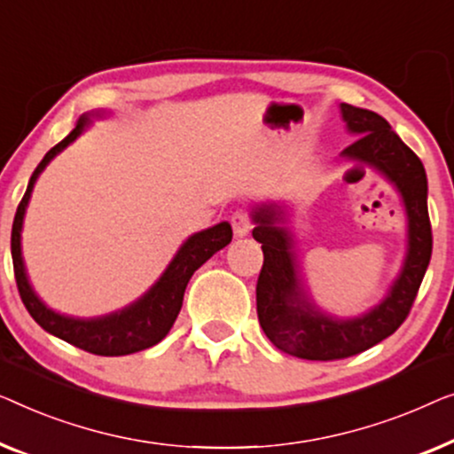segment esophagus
Segmentation results:
<instances>
[{
  "mask_svg": "<svg viewBox=\"0 0 454 454\" xmlns=\"http://www.w3.org/2000/svg\"><path fill=\"white\" fill-rule=\"evenodd\" d=\"M230 222H232V230H234V236L236 239H242V236H247L248 232H251V218H248L247 212H242V209H239V212L232 214V218H230Z\"/></svg>",
  "mask_w": 454,
  "mask_h": 454,
  "instance_id": "esophagus-1",
  "label": "esophagus"
}]
</instances>
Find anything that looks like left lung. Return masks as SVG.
Returning a JSON list of instances; mask_svg holds the SVG:
<instances>
[{
    "label": "left lung",
    "instance_id": "left-lung-1",
    "mask_svg": "<svg viewBox=\"0 0 454 454\" xmlns=\"http://www.w3.org/2000/svg\"><path fill=\"white\" fill-rule=\"evenodd\" d=\"M340 111L348 133L357 137L341 152V160L376 170L399 195L407 224L405 257L374 306L356 317L331 315L315 302L304 284L288 206L254 203L253 239L261 242L265 257L257 282L261 329L278 349L302 360H341L393 335L410 315L432 257L424 164L380 114L346 102Z\"/></svg>",
    "mask_w": 454,
    "mask_h": 454
}]
</instances>
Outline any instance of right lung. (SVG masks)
Instances as JSON below:
<instances>
[{"label": "right lung", "mask_w": 454, "mask_h": 454, "mask_svg": "<svg viewBox=\"0 0 454 454\" xmlns=\"http://www.w3.org/2000/svg\"><path fill=\"white\" fill-rule=\"evenodd\" d=\"M105 111H90L84 113L78 119V123L63 137L55 148H51L41 164L36 166L33 176H30L27 193H24L20 206L16 209L14 226H12V261H14L16 284L20 298L30 317L47 331V333L59 337V340L72 343V346L86 349V352L97 356H127L142 352L156 343H160L172 325H175L178 310L183 306L184 288L189 279L206 261L230 245L232 240V228L228 222H220L201 232L191 234L187 240L178 247L175 257L168 267L162 271V276L145 290L137 300H133L123 309L108 312L100 317H72L63 315L51 309L44 300L38 296L36 290L30 284L27 263L22 254V224L27 207L33 195L36 178L47 168L49 162L57 154H61L69 144H74L88 127L92 125L94 119L105 117Z\"/></svg>", "instance_id": "1"}]
</instances>
